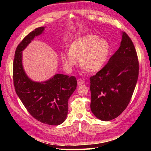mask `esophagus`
Wrapping results in <instances>:
<instances>
[{"mask_svg": "<svg viewBox=\"0 0 151 151\" xmlns=\"http://www.w3.org/2000/svg\"><path fill=\"white\" fill-rule=\"evenodd\" d=\"M77 83H78V86H81V85L84 84V81H83L82 79H78V80H77Z\"/></svg>", "mask_w": 151, "mask_h": 151, "instance_id": "34e87169", "label": "esophagus"}]
</instances>
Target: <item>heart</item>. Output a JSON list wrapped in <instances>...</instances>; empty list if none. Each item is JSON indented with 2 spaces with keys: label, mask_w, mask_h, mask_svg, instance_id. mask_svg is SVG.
Returning <instances> with one entry per match:
<instances>
[{
  "label": "heart",
  "mask_w": 151,
  "mask_h": 151,
  "mask_svg": "<svg viewBox=\"0 0 151 151\" xmlns=\"http://www.w3.org/2000/svg\"><path fill=\"white\" fill-rule=\"evenodd\" d=\"M110 45L95 35L80 37L70 43L69 52H61L64 67L71 70L78 59L80 67L88 73L100 70L105 65L110 53Z\"/></svg>",
  "instance_id": "heart-1"
}]
</instances>
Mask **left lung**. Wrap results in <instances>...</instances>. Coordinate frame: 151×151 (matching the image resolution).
Instances as JSON below:
<instances>
[{
    "instance_id": "8db88e82",
    "label": "left lung",
    "mask_w": 151,
    "mask_h": 151,
    "mask_svg": "<svg viewBox=\"0 0 151 151\" xmlns=\"http://www.w3.org/2000/svg\"><path fill=\"white\" fill-rule=\"evenodd\" d=\"M139 75V62L130 37L122 33L121 45L105 66L91 76V110L99 119L117 117L129 104Z\"/></svg>"
}]
</instances>
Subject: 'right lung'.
<instances>
[{
    "label": "right lung",
    "instance_id": "add662e5",
    "mask_svg": "<svg viewBox=\"0 0 151 151\" xmlns=\"http://www.w3.org/2000/svg\"><path fill=\"white\" fill-rule=\"evenodd\" d=\"M44 30V27L36 28L18 45L13 63V80L16 93L32 116L41 123L59 125L66 119L68 100L76 88V78L56 74L47 81L34 82L28 77L22 63V51Z\"/></svg>",
    "mask_w": 151,
    "mask_h": 151
}]
</instances>
